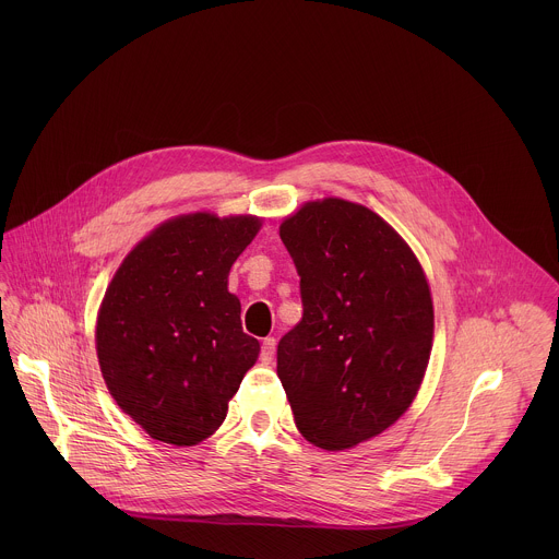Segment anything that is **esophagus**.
I'll use <instances>...</instances> for the list:
<instances>
[{"label":"esophagus","mask_w":559,"mask_h":559,"mask_svg":"<svg viewBox=\"0 0 559 559\" xmlns=\"http://www.w3.org/2000/svg\"><path fill=\"white\" fill-rule=\"evenodd\" d=\"M275 346H277L275 337H264V340H262V350H260L262 361H271V359H273V355H275Z\"/></svg>","instance_id":"34e87169"}]
</instances>
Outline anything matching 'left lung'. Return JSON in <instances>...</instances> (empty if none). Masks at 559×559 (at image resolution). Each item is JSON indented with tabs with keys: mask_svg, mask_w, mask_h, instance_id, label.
I'll return each mask as SVG.
<instances>
[{
	"mask_svg": "<svg viewBox=\"0 0 559 559\" xmlns=\"http://www.w3.org/2000/svg\"><path fill=\"white\" fill-rule=\"evenodd\" d=\"M304 319L277 344L299 432L322 450L381 435L411 406L432 348V299L408 245L377 213L308 202L280 228Z\"/></svg>",
	"mask_w": 559,
	"mask_h": 559,
	"instance_id": "8db88e82",
	"label": "left lung"
}]
</instances>
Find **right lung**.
<instances>
[{
    "label": "right lung",
    "mask_w": 559,
    "mask_h": 559,
    "mask_svg": "<svg viewBox=\"0 0 559 559\" xmlns=\"http://www.w3.org/2000/svg\"><path fill=\"white\" fill-rule=\"evenodd\" d=\"M260 219L182 215L142 240L116 271L96 324L103 379L153 439L195 445L211 437L255 364L228 273Z\"/></svg>",
    "instance_id": "1"
}]
</instances>
